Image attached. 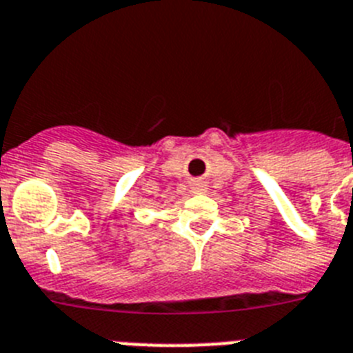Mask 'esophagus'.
<instances>
[{
  "instance_id": "obj_1",
  "label": "esophagus",
  "mask_w": 353,
  "mask_h": 353,
  "mask_svg": "<svg viewBox=\"0 0 353 353\" xmlns=\"http://www.w3.org/2000/svg\"><path fill=\"white\" fill-rule=\"evenodd\" d=\"M194 190H195V192H197V194H201V192H204V185H202V183H197Z\"/></svg>"
}]
</instances>
